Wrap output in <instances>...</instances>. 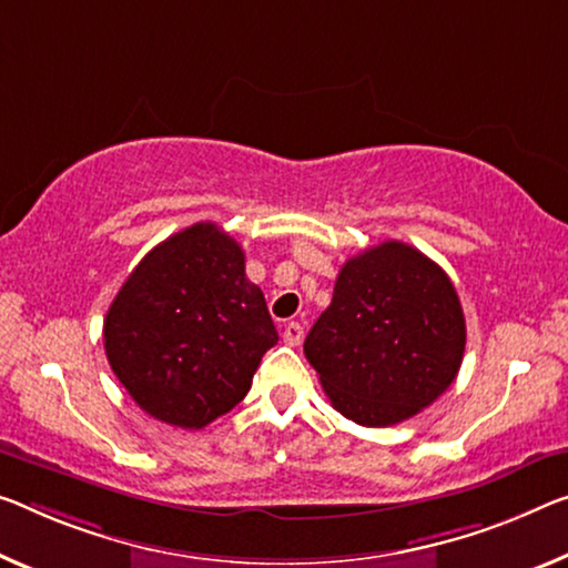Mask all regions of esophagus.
<instances>
[{
  "instance_id": "34e87169",
  "label": "esophagus",
  "mask_w": 568,
  "mask_h": 568,
  "mask_svg": "<svg viewBox=\"0 0 568 568\" xmlns=\"http://www.w3.org/2000/svg\"><path fill=\"white\" fill-rule=\"evenodd\" d=\"M284 343L286 345H300L302 337H304V327L300 325V322H290V325H284Z\"/></svg>"
}]
</instances>
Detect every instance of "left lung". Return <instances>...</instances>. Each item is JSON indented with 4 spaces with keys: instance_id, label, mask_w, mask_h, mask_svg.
Returning a JSON list of instances; mask_svg holds the SVG:
<instances>
[{
    "instance_id": "8db88e82",
    "label": "left lung",
    "mask_w": 568,
    "mask_h": 568,
    "mask_svg": "<svg viewBox=\"0 0 568 568\" xmlns=\"http://www.w3.org/2000/svg\"><path fill=\"white\" fill-rule=\"evenodd\" d=\"M465 339V314L444 268L408 243L383 241L339 268L304 355L339 414L390 426L452 386Z\"/></svg>"
}]
</instances>
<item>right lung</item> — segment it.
Instances as JSON below:
<instances>
[{"label": "right lung", "instance_id": "1", "mask_svg": "<svg viewBox=\"0 0 568 568\" xmlns=\"http://www.w3.org/2000/svg\"><path fill=\"white\" fill-rule=\"evenodd\" d=\"M278 343L246 256L215 223L154 246L103 320L111 371L139 408L180 429H203L248 394Z\"/></svg>", "mask_w": 568, "mask_h": 568}]
</instances>
